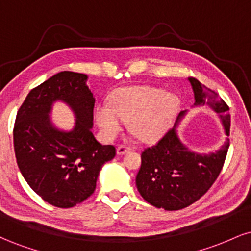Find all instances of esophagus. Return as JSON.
<instances>
[{"instance_id": "34e87169", "label": "esophagus", "mask_w": 251, "mask_h": 251, "mask_svg": "<svg viewBox=\"0 0 251 251\" xmlns=\"http://www.w3.org/2000/svg\"><path fill=\"white\" fill-rule=\"evenodd\" d=\"M131 146H127V145H124V144H122V145H119L117 148V153L118 154H125L126 152L131 151Z\"/></svg>"}]
</instances>
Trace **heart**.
Wrapping results in <instances>:
<instances>
[{
	"mask_svg": "<svg viewBox=\"0 0 251 251\" xmlns=\"http://www.w3.org/2000/svg\"><path fill=\"white\" fill-rule=\"evenodd\" d=\"M179 99L162 88L135 86L122 88L113 96V106L103 102L97 108V123L102 134L112 139L122 131L125 122L144 142L159 139L171 127L178 111Z\"/></svg>",
	"mask_w": 251,
	"mask_h": 251,
	"instance_id": "b5f03b06",
	"label": "heart"
}]
</instances>
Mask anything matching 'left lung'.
I'll use <instances>...</instances> for the list:
<instances>
[{"label": "left lung", "instance_id": "1", "mask_svg": "<svg viewBox=\"0 0 251 251\" xmlns=\"http://www.w3.org/2000/svg\"><path fill=\"white\" fill-rule=\"evenodd\" d=\"M195 93V105L208 103L221 114L226 135L230 133L229 106L215 91L196 77H189ZM184 112L179 114L183 116ZM229 140L215 153L198 154L180 143L171 128L142 152V165L135 177L139 194L155 208L180 210L208 192L223 168Z\"/></svg>", "mask_w": 251, "mask_h": 251}]
</instances>
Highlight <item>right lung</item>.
Returning <instances> with one entry per match:
<instances>
[{
  "label": "right lung",
  "instance_id": "obj_1",
  "mask_svg": "<svg viewBox=\"0 0 251 251\" xmlns=\"http://www.w3.org/2000/svg\"><path fill=\"white\" fill-rule=\"evenodd\" d=\"M87 76L60 72L33 88L16 114L14 150L22 176L43 201L56 208H72L94 192L100 170L116 155L113 145L94 138L96 99L86 86ZM56 100L68 103L77 117L76 127L62 132L48 113Z\"/></svg>",
  "mask_w": 251,
  "mask_h": 251
}]
</instances>
